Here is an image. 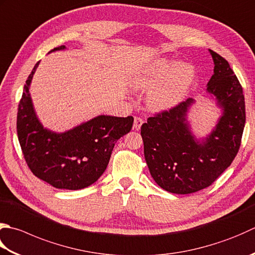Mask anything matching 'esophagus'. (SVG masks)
<instances>
[{
    "label": "esophagus",
    "mask_w": 255,
    "mask_h": 255,
    "mask_svg": "<svg viewBox=\"0 0 255 255\" xmlns=\"http://www.w3.org/2000/svg\"><path fill=\"white\" fill-rule=\"evenodd\" d=\"M143 124V121L140 117H134V121H133V128L136 129V130H139L141 127V125Z\"/></svg>",
    "instance_id": "34e87169"
}]
</instances>
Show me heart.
Returning a JSON list of instances; mask_svg holds the SVG:
<instances>
[{
	"mask_svg": "<svg viewBox=\"0 0 255 255\" xmlns=\"http://www.w3.org/2000/svg\"><path fill=\"white\" fill-rule=\"evenodd\" d=\"M194 68L191 64H179L160 59L133 75V86L152 91L148 96L149 107L156 112L168 111L180 104L191 87Z\"/></svg>",
	"mask_w": 255,
	"mask_h": 255,
	"instance_id": "b5f03b06",
	"label": "heart"
}]
</instances>
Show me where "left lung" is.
<instances>
[{
	"label": "left lung",
	"instance_id": "1",
	"mask_svg": "<svg viewBox=\"0 0 255 255\" xmlns=\"http://www.w3.org/2000/svg\"><path fill=\"white\" fill-rule=\"evenodd\" d=\"M214 74L207 91L214 95L223 115L206 141L194 139L187 123L189 98L154 114L141 126L143 153L151 177L171 193L188 194L207 188L230 166L240 149L246 103L243 89L226 58L210 49Z\"/></svg>",
	"mask_w": 255,
	"mask_h": 255
}]
</instances>
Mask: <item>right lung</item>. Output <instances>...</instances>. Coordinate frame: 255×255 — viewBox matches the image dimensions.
Segmentation results:
<instances>
[{
  "mask_svg": "<svg viewBox=\"0 0 255 255\" xmlns=\"http://www.w3.org/2000/svg\"><path fill=\"white\" fill-rule=\"evenodd\" d=\"M64 48L62 45L51 52ZM38 63L28 75L17 109L16 130L24 159L35 177L55 188H86L106 170L115 143L131 130L133 117L102 115L66 132L47 130L38 122L28 93Z\"/></svg>",
  "mask_w": 255,
  "mask_h": 255,
  "instance_id": "right-lung-1",
  "label": "right lung"
}]
</instances>
